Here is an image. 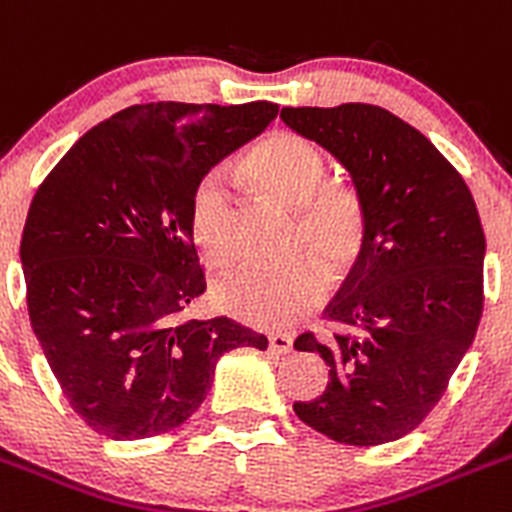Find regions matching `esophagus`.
Segmentation results:
<instances>
[{
	"label": "esophagus",
	"instance_id": "34e87169",
	"mask_svg": "<svg viewBox=\"0 0 512 512\" xmlns=\"http://www.w3.org/2000/svg\"><path fill=\"white\" fill-rule=\"evenodd\" d=\"M270 351L272 353H290L293 351V336L288 333H272L270 336Z\"/></svg>",
	"mask_w": 512,
	"mask_h": 512
}]
</instances>
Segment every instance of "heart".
Here are the masks:
<instances>
[{
    "label": "heart",
    "mask_w": 512,
    "mask_h": 512,
    "mask_svg": "<svg viewBox=\"0 0 512 512\" xmlns=\"http://www.w3.org/2000/svg\"><path fill=\"white\" fill-rule=\"evenodd\" d=\"M245 174L270 197L298 209L300 240L321 257L333 278H346L369 245V209L351 186L326 184L328 159L298 133L280 131L257 143ZM229 194L214 176L199 181L189 199L191 240L212 265L229 257ZM326 275L313 257L280 265H245L217 285L229 315L257 328H288L318 305Z\"/></svg>",
    "instance_id": "1"
}]
</instances>
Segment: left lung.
Masks as SVG:
<instances>
[{"instance_id":"obj_1","label":"left lung","mask_w":512,"mask_h":512,"mask_svg":"<svg viewBox=\"0 0 512 512\" xmlns=\"http://www.w3.org/2000/svg\"><path fill=\"white\" fill-rule=\"evenodd\" d=\"M285 123L331 151L369 209V245L326 308L346 331H313L328 386L295 401L300 422L341 444L394 442L429 417L480 326L485 232L460 171L386 108H283Z\"/></svg>"}]
</instances>
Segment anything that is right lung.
<instances>
[{
    "instance_id": "1",
    "label": "right lung",
    "mask_w": 512,
    "mask_h": 512,
    "mask_svg": "<svg viewBox=\"0 0 512 512\" xmlns=\"http://www.w3.org/2000/svg\"><path fill=\"white\" fill-rule=\"evenodd\" d=\"M280 105L141 103L75 141L35 191L19 257L32 331L73 412L108 439L171 432L232 348L267 338L227 315L181 321L207 278L189 232L194 186Z\"/></svg>"
}]
</instances>
